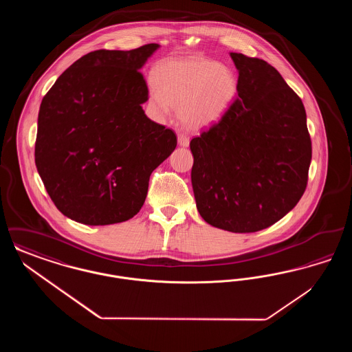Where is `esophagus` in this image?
<instances>
[{
	"label": "esophagus",
	"mask_w": 352,
	"mask_h": 352,
	"mask_svg": "<svg viewBox=\"0 0 352 352\" xmlns=\"http://www.w3.org/2000/svg\"><path fill=\"white\" fill-rule=\"evenodd\" d=\"M178 144H179V146H184V148L188 146L190 137L186 134H178Z\"/></svg>",
	"instance_id": "1"
}]
</instances>
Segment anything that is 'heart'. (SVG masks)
Returning <instances> with one entry per match:
<instances>
[{"label":"heart","instance_id":"1","mask_svg":"<svg viewBox=\"0 0 352 352\" xmlns=\"http://www.w3.org/2000/svg\"><path fill=\"white\" fill-rule=\"evenodd\" d=\"M153 78L151 107L160 113L178 107L181 124L192 131L217 124L237 94V79L230 68L199 56L164 59L153 69Z\"/></svg>","mask_w":352,"mask_h":352}]
</instances>
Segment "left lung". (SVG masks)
Returning a JSON list of instances; mask_svg holds the SVG:
<instances>
[{
    "label": "left lung",
    "mask_w": 352,
    "mask_h": 352,
    "mask_svg": "<svg viewBox=\"0 0 352 352\" xmlns=\"http://www.w3.org/2000/svg\"><path fill=\"white\" fill-rule=\"evenodd\" d=\"M237 99L190 142L197 208L208 224L236 234L268 228L301 199L311 140L300 96L268 62L230 54Z\"/></svg>",
    "instance_id": "8db88e82"
}]
</instances>
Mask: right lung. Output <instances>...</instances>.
Instances as JSON below:
<instances>
[{"label":"right lung","mask_w":352,"mask_h":352,"mask_svg":"<svg viewBox=\"0 0 352 352\" xmlns=\"http://www.w3.org/2000/svg\"><path fill=\"white\" fill-rule=\"evenodd\" d=\"M158 47L88 52L45 95L35 165L65 217L87 226L133 218L153 170L175 149V133L142 109L149 89L140 68Z\"/></svg>","instance_id":"right-lung-1"}]
</instances>
